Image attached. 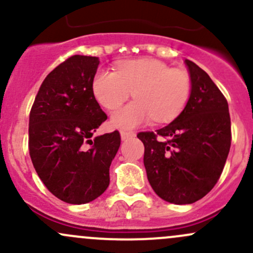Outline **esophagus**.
<instances>
[{"mask_svg": "<svg viewBox=\"0 0 253 253\" xmlns=\"http://www.w3.org/2000/svg\"><path fill=\"white\" fill-rule=\"evenodd\" d=\"M134 132H129V131H121V139L122 140H127L129 138L134 137Z\"/></svg>", "mask_w": 253, "mask_h": 253, "instance_id": "obj_1", "label": "esophagus"}]
</instances>
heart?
I'll list each match as a JSON object with an SVG mask.
<instances>
[{"mask_svg":"<svg viewBox=\"0 0 253 253\" xmlns=\"http://www.w3.org/2000/svg\"><path fill=\"white\" fill-rule=\"evenodd\" d=\"M92 92L108 110L133 93L135 101L112 114L114 126L129 129L152 119L167 124L179 118L191 99L192 79L186 69L171 68L154 59H138L121 63L116 73L99 69L93 77Z\"/></svg>","mask_w":253,"mask_h":253,"instance_id":"1","label":"heart"}]
</instances>
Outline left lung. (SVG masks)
Returning <instances> with one entry per match:
<instances>
[{
    "label": "left lung",
    "instance_id": "8db88e82",
    "mask_svg": "<svg viewBox=\"0 0 253 253\" xmlns=\"http://www.w3.org/2000/svg\"><path fill=\"white\" fill-rule=\"evenodd\" d=\"M192 95L179 118L154 132H139L144 166L158 197L191 204L203 198L220 179L232 140L228 103L203 69L185 60Z\"/></svg>",
    "mask_w": 253,
    "mask_h": 253
}]
</instances>
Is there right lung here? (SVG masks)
<instances>
[{
  "label": "right lung",
  "instance_id": "right-lung-1",
  "mask_svg": "<svg viewBox=\"0 0 253 253\" xmlns=\"http://www.w3.org/2000/svg\"><path fill=\"white\" fill-rule=\"evenodd\" d=\"M98 57L73 55L42 83L30 112L29 151L45 187L69 204L92 202L109 186L119 131L91 139L107 120L92 92Z\"/></svg>",
  "mask_w": 253,
  "mask_h": 253
}]
</instances>
